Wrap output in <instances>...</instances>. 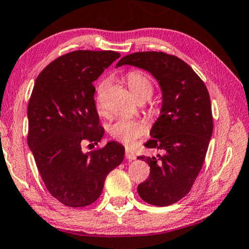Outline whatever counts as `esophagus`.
Segmentation results:
<instances>
[{"label": "esophagus", "instance_id": "34e87169", "mask_svg": "<svg viewBox=\"0 0 249 249\" xmlns=\"http://www.w3.org/2000/svg\"><path fill=\"white\" fill-rule=\"evenodd\" d=\"M125 158L127 159L128 161H133V160H135L136 159V155L133 153L132 151H129V150H126V152H125Z\"/></svg>", "mask_w": 249, "mask_h": 249}]
</instances>
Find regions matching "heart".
I'll return each instance as SVG.
<instances>
[{
	"label": "heart",
	"mask_w": 249,
	"mask_h": 249,
	"mask_svg": "<svg viewBox=\"0 0 249 249\" xmlns=\"http://www.w3.org/2000/svg\"><path fill=\"white\" fill-rule=\"evenodd\" d=\"M124 79L137 101L144 102L147 98H150L152 92H153V83L145 72L141 71V70H131L126 73ZM105 83L99 84L97 89L98 95L96 98V106H97V110L101 115L105 114L101 99V92L105 88ZM145 125L139 121L127 120V118H120L108 126L109 136L117 142L123 143L126 146L135 145L140 137L145 135Z\"/></svg>",
	"instance_id": "b5f03b06"
}]
</instances>
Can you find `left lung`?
<instances>
[{
    "mask_svg": "<svg viewBox=\"0 0 249 249\" xmlns=\"http://www.w3.org/2000/svg\"><path fill=\"white\" fill-rule=\"evenodd\" d=\"M123 65L146 70L160 84L161 114L145 146L162 154L137 158L151 170L137 192L150 205L170 206L189 194L205 162L213 129L209 92L194 69L176 55L134 53L122 58L116 67Z\"/></svg>",
    "mask_w": 249,
    "mask_h": 249,
    "instance_id": "1",
    "label": "left lung"
}]
</instances>
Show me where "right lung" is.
<instances>
[{
  "label": "right lung",
  "instance_id": "add662e5",
  "mask_svg": "<svg viewBox=\"0 0 249 249\" xmlns=\"http://www.w3.org/2000/svg\"><path fill=\"white\" fill-rule=\"evenodd\" d=\"M115 51L77 50L50 62L36 77L28 105V144L48 191L65 206L91 205L105 179L123 162L117 142L84 153L104 135L92 83L120 58Z\"/></svg>",
  "mask_w": 249,
  "mask_h": 249
}]
</instances>
